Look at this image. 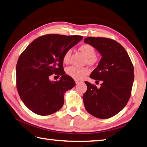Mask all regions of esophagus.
Returning a JSON list of instances; mask_svg holds the SVG:
<instances>
[{
	"label": "esophagus",
	"mask_w": 147,
	"mask_h": 147,
	"mask_svg": "<svg viewBox=\"0 0 147 147\" xmlns=\"http://www.w3.org/2000/svg\"><path fill=\"white\" fill-rule=\"evenodd\" d=\"M81 82H82L81 81H79V80H75L76 84H80V83H81Z\"/></svg>",
	"instance_id": "esophagus-1"
}]
</instances>
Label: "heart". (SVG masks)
<instances>
[{
  "label": "heart",
  "mask_w": 147,
  "mask_h": 147,
  "mask_svg": "<svg viewBox=\"0 0 147 147\" xmlns=\"http://www.w3.org/2000/svg\"><path fill=\"white\" fill-rule=\"evenodd\" d=\"M79 50L86 57V62L89 65H92L96 62V51L94 47L88 44H83L79 47ZM71 55V50H68L64 53L63 56V62L67 64L70 61ZM66 73L67 75L71 76L75 80H82L84 78L85 76L89 73L88 69L85 67H78L76 66H71L67 68Z\"/></svg>",
  "instance_id": "1"
}]
</instances>
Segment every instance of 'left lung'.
<instances>
[{
    "instance_id": "1",
    "label": "left lung",
    "mask_w": 147,
    "mask_h": 147,
    "mask_svg": "<svg viewBox=\"0 0 147 147\" xmlns=\"http://www.w3.org/2000/svg\"><path fill=\"white\" fill-rule=\"evenodd\" d=\"M84 42L101 55L99 64L90 75V78L101 82V87L85 82L87 86L83 96L85 109L98 118H111L129 101L134 79V67L126 50L114 40L87 37Z\"/></svg>"
}]
</instances>
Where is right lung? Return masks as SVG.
<instances>
[{"label": "right lung", "instance_id": "1", "mask_svg": "<svg viewBox=\"0 0 147 147\" xmlns=\"http://www.w3.org/2000/svg\"><path fill=\"white\" fill-rule=\"evenodd\" d=\"M82 36L49 34L31 42L18 58L17 87L21 100L34 113L47 116L62 107L64 93L76 85L63 67L64 53L82 40ZM55 73L60 81H50Z\"/></svg>", "mask_w": 147, "mask_h": 147}]
</instances>
